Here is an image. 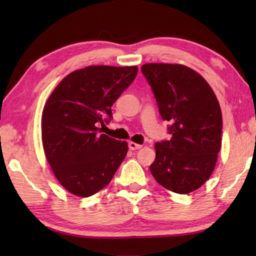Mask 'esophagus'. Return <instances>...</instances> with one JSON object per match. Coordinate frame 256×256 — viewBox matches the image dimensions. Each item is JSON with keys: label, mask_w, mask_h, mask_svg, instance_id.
<instances>
[{"label": "esophagus", "mask_w": 256, "mask_h": 256, "mask_svg": "<svg viewBox=\"0 0 256 256\" xmlns=\"http://www.w3.org/2000/svg\"><path fill=\"white\" fill-rule=\"evenodd\" d=\"M128 148L131 150H136L142 148V145L138 144V143H134V142H130L128 143Z\"/></svg>", "instance_id": "esophagus-1"}]
</instances>
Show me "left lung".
Segmentation results:
<instances>
[{"instance_id": "8db88e82", "label": "left lung", "mask_w": 256, "mask_h": 256, "mask_svg": "<svg viewBox=\"0 0 256 256\" xmlns=\"http://www.w3.org/2000/svg\"><path fill=\"white\" fill-rule=\"evenodd\" d=\"M160 116L170 122V140L155 144L150 166L160 186L186 194L208 180L221 148L222 114L209 84L194 70L178 64H145Z\"/></svg>"}]
</instances>
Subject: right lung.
Segmentation results:
<instances>
[{"label":"right lung","instance_id":"1","mask_svg":"<svg viewBox=\"0 0 256 256\" xmlns=\"http://www.w3.org/2000/svg\"><path fill=\"white\" fill-rule=\"evenodd\" d=\"M138 67L89 66L64 77L42 116V140L54 175L64 189L90 197L111 182L128 143L100 134L111 106L133 82Z\"/></svg>","mask_w":256,"mask_h":256}]
</instances>
